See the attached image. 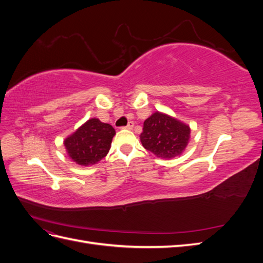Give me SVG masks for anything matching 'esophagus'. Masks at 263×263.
I'll use <instances>...</instances> for the list:
<instances>
[{
	"label": "esophagus",
	"mask_w": 263,
	"mask_h": 263,
	"mask_svg": "<svg viewBox=\"0 0 263 263\" xmlns=\"http://www.w3.org/2000/svg\"><path fill=\"white\" fill-rule=\"evenodd\" d=\"M133 127H134V123L133 122H129L128 124H127V126L126 127H124L125 129H128V130H130V129H133Z\"/></svg>",
	"instance_id": "obj_1"
}]
</instances>
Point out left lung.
<instances>
[{"instance_id":"obj_1","label":"left lung","mask_w":263,"mask_h":263,"mask_svg":"<svg viewBox=\"0 0 263 263\" xmlns=\"http://www.w3.org/2000/svg\"><path fill=\"white\" fill-rule=\"evenodd\" d=\"M190 138L191 128L187 124L161 112H155L146 119L140 134L144 148L166 160L181 156Z\"/></svg>"}]
</instances>
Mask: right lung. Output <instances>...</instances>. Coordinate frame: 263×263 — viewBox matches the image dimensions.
<instances>
[{"label": "right lung", "instance_id": "obj_1", "mask_svg": "<svg viewBox=\"0 0 263 263\" xmlns=\"http://www.w3.org/2000/svg\"><path fill=\"white\" fill-rule=\"evenodd\" d=\"M115 134L113 126L93 117L63 140V145L73 162L93 165L108 154Z\"/></svg>", "mask_w": 263, "mask_h": 263}]
</instances>
